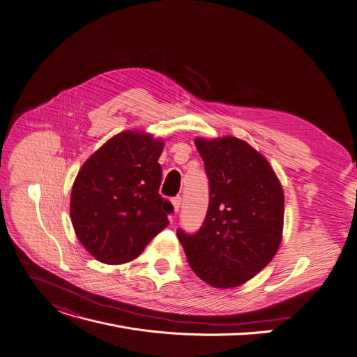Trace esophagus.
Masks as SVG:
<instances>
[{
    "label": "esophagus",
    "instance_id": "34e87169",
    "mask_svg": "<svg viewBox=\"0 0 357 357\" xmlns=\"http://www.w3.org/2000/svg\"><path fill=\"white\" fill-rule=\"evenodd\" d=\"M172 206H174V211L178 213L179 207H181V197H174L172 198Z\"/></svg>",
    "mask_w": 357,
    "mask_h": 357
}]
</instances>
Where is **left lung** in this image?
Segmentation results:
<instances>
[{
    "label": "left lung",
    "instance_id": "8db88e82",
    "mask_svg": "<svg viewBox=\"0 0 357 357\" xmlns=\"http://www.w3.org/2000/svg\"><path fill=\"white\" fill-rule=\"evenodd\" d=\"M208 178V210L194 235L178 229L192 271L229 289L264 268L282 242L284 195L267 159L236 137L195 138Z\"/></svg>",
    "mask_w": 357,
    "mask_h": 357
}]
</instances>
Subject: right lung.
I'll return each instance as SVG.
<instances>
[{"instance_id":"1","label":"right lung","mask_w":357,"mask_h":357,"mask_svg":"<svg viewBox=\"0 0 357 357\" xmlns=\"http://www.w3.org/2000/svg\"><path fill=\"white\" fill-rule=\"evenodd\" d=\"M163 142L123 131L87 159L70 201L75 235L105 264H123L162 231L174 206L159 194Z\"/></svg>"}]
</instances>
